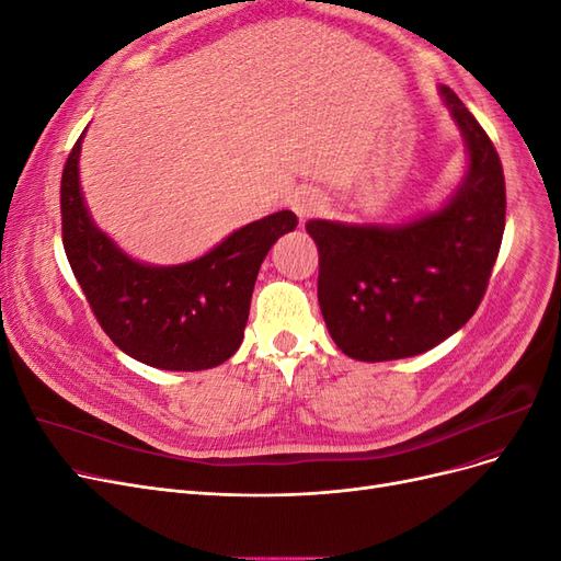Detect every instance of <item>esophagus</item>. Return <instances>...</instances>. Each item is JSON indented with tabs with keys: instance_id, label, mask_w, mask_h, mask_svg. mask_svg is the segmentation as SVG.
Here are the masks:
<instances>
[{
	"instance_id": "1",
	"label": "esophagus",
	"mask_w": 561,
	"mask_h": 561,
	"mask_svg": "<svg viewBox=\"0 0 561 561\" xmlns=\"http://www.w3.org/2000/svg\"><path fill=\"white\" fill-rule=\"evenodd\" d=\"M293 208H295V213H297L299 217H311V215H316V210L320 208V198L313 196V194L299 196V198H295Z\"/></svg>"
}]
</instances>
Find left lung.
<instances>
[{
  "mask_svg": "<svg viewBox=\"0 0 561 561\" xmlns=\"http://www.w3.org/2000/svg\"><path fill=\"white\" fill-rule=\"evenodd\" d=\"M470 154L461 190L443 210L400 227L311 219L318 301L334 344L383 363L445 342L478 311L505 229L499 151L458 95L443 87Z\"/></svg>",
  "mask_w": 561,
  "mask_h": 561,
  "instance_id": "obj_1",
  "label": "left lung"
}]
</instances>
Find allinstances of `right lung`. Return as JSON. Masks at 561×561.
Returning a JSON list of instances; mask_svg holds the SVG:
<instances>
[{
    "label": "right lung",
    "mask_w": 561,
    "mask_h": 561,
    "mask_svg": "<svg viewBox=\"0 0 561 561\" xmlns=\"http://www.w3.org/2000/svg\"><path fill=\"white\" fill-rule=\"evenodd\" d=\"M81 138L60 180L62 245L100 328L130 358L159 369L198 371L229 360L243 342L266 252L297 227V215L257 219L190 264H140L91 222L79 190Z\"/></svg>",
    "instance_id": "1"
}]
</instances>
